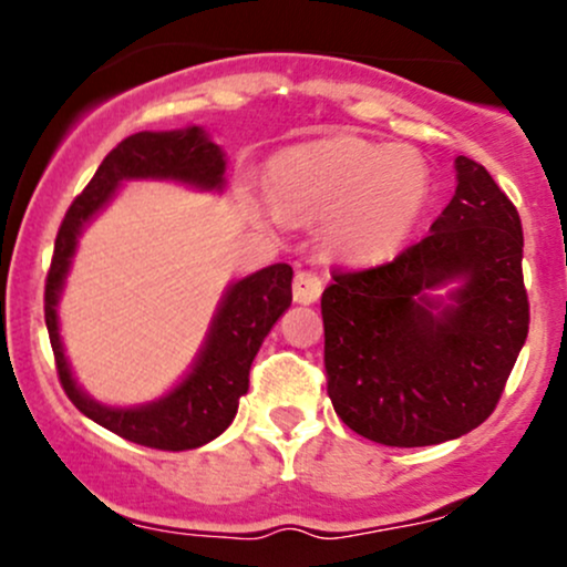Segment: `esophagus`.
Listing matches in <instances>:
<instances>
[{
	"mask_svg": "<svg viewBox=\"0 0 567 567\" xmlns=\"http://www.w3.org/2000/svg\"><path fill=\"white\" fill-rule=\"evenodd\" d=\"M320 296L322 279L311 275V271H298L296 279H292V298H296V303H315Z\"/></svg>",
	"mask_w": 567,
	"mask_h": 567,
	"instance_id": "34e87169",
	"label": "esophagus"
}]
</instances>
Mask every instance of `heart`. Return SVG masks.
I'll return each mask as SVG.
<instances>
[{
  "label": "heart",
  "mask_w": 567,
  "mask_h": 567,
  "mask_svg": "<svg viewBox=\"0 0 567 567\" xmlns=\"http://www.w3.org/2000/svg\"><path fill=\"white\" fill-rule=\"evenodd\" d=\"M271 197L290 218H328L324 245L349 261H379L408 239L429 202V167L408 146L330 138L271 165Z\"/></svg>",
  "instance_id": "b5f03b06"
}]
</instances>
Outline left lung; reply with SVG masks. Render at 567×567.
I'll use <instances>...</instances> for the list:
<instances>
[{"label": "left lung", "mask_w": 567, "mask_h": 567, "mask_svg": "<svg viewBox=\"0 0 567 567\" xmlns=\"http://www.w3.org/2000/svg\"><path fill=\"white\" fill-rule=\"evenodd\" d=\"M455 194L394 261L333 271L322 292L324 370L351 432L424 447L493 413L528 338L523 224L483 165L455 157ZM460 288L447 302L431 290Z\"/></svg>", "instance_id": "obj_1"}]
</instances>
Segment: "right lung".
<instances>
[{
  "label": "right lung",
  "instance_id": "add662e5",
  "mask_svg": "<svg viewBox=\"0 0 567 567\" xmlns=\"http://www.w3.org/2000/svg\"><path fill=\"white\" fill-rule=\"evenodd\" d=\"M224 173L226 154L197 125L165 130V133L143 130L116 143L87 188L71 202L66 218L58 229L53 264L44 282V322H48L63 392L95 424L157 451H192L229 429L237 415L239 396L247 394L252 360L264 338L292 301V269L288 264H275L231 282L220 298L205 347L186 379L159 400L135 408L101 405L76 386L58 333V298L76 252V239L84 226L109 205L120 184L154 178L178 181L205 192H224Z\"/></svg>",
  "mask_w": 567,
  "mask_h": 567
}]
</instances>
